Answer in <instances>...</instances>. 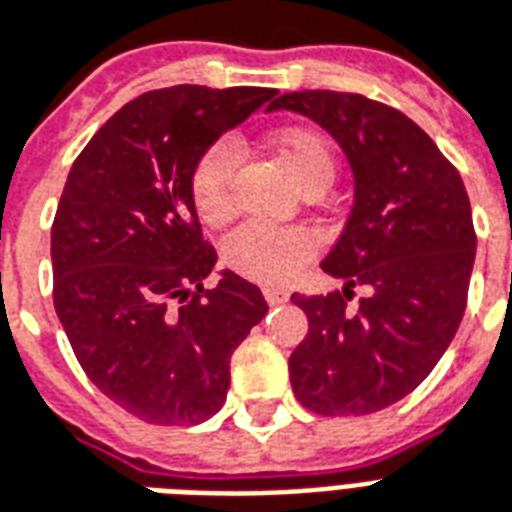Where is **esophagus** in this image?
Segmentation results:
<instances>
[{
    "instance_id": "1",
    "label": "esophagus",
    "mask_w": 512,
    "mask_h": 512,
    "mask_svg": "<svg viewBox=\"0 0 512 512\" xmlns=\"http://www.w3.org/2000/svg\"><path fill=\"white\" fill-rule=\"evenodd\" d=\"M263 295H266V301L271 306L285 304L287 298H290V293H287V290H282V287H266V290H263Z\"/></svg>"
}]
</instances>
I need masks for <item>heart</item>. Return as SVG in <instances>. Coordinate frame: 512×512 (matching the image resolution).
<instances>
[{"instance_id":"1","label":"heart","mask_w":512,"mask_h":512,"mask_svg":"<svg viewBox=\"0 0 512 512\" xmlns=\"http://www.w3.org/2000/svg\"><path fill=\"white\" fill-rule=\"evenodd\" d=\"M276 160L285 165L290 179L304 189H328L336 173L331 143L325 135L309 127H285L271 135ZM236 170V149L219 140L208 146L192 168L189 195L198 217L206 225H219L230 217V181ZM317 252V241L301 227L241 225L227 236L222 246L227 268L255 279L263 285L287 282L298 268L309 263Z\"/></svg>"}]
</instances>
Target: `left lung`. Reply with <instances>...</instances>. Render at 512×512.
Here are the masks:
<instances>
[{
	"mask_svg": "<svg viewBox=\"0 0 512 512\" xmlns=\"http://www.w3.org/2000/svg\"><path fill=\"white\" fill-rule=\"evenodd\" d=\"M271 108L331 132L355 179L350 219L320 263L344 287L293 293L309 320L290 355L295 399L331 418L385 410L429 377L467 309L478 238L464 181L415 121L363 94L309 89ZM352 286L367 287L355 307Z\"/></svg>",
	"mask_w": 512,
	"mask_h": 512,
	"instance_id": "obj_1",
	"label": "left lung"
}]
</instances>
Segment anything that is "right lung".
Listing matches in <instances>:
<instances>
[{"instance_id": "right-lung-1", "label": "right lung", "mask_w": 512, "mask_h": 512, "mask_svg": "<svg viewBox=\"0 0 512 512\" xmlns=\"http://www.w3.org/2000/svg\"><path fill=\"white\" fill-rule=\"evenodd\" d=\"M276 89L170 86L127 102L70 168L51 227L54 306L86 377L135 418L195 426L222 410L230 355L268 312L222 271L189 179L200 154Z\"/></svg>"}]
</instances>
